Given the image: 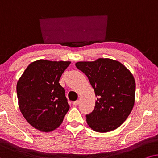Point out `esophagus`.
<instances>
[{
    "label": "esophagus",
    "mask_w": 158,
    "mask_h": 158,
    "mask_svg": "<svg viewBox=\"0 0 158 158\" xmlns=\"http://www.w3.org/2000/svg\"><path fill=\"white\" fill-rule=\"evenodd\" d=\"M79 103V100H76L74 102H73V105H74V106H77Z\"/></svg>",
    "instance_id": "34e87169"
}]
</instances>
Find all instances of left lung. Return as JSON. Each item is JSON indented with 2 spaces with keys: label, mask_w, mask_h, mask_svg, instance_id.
<instances>
[{
  "label": "left lung",
  "mask_w": 158,
  "mask_h": 158,
  "mask_svg": "<svg viewBox=\"0 0 158 158\" xmlns=\"http://www.w3.org/2000/svg\"><path fill=\"white\" fill-rule=\"evenodd\" d=\"M75 65L87 76L98 98L93 111L86 115L87 124L101 133L117 129L127 120L134 105L136 84L132 73L110 58Z\"/></svg>",
  "instance_id": "8db88e82"
}]
</instances>
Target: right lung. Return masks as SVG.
<instances>
[{"label":"right lung","mask_w":158,"mask_h":158,"mask_svg":"<svg viewBox=\"0 0 158 158\" xmlns=\"http://www.w3.org/2000/svg\"><path fill=\"white\" fill-rule=\"evenodd\" d=\"M70 64L36 60L27 66L18 80L16 92L21 113L39 131L50 132L57 129L69 110L59 80Z\"/></svg>","instance_id":"add662e5"}]
</instances>
